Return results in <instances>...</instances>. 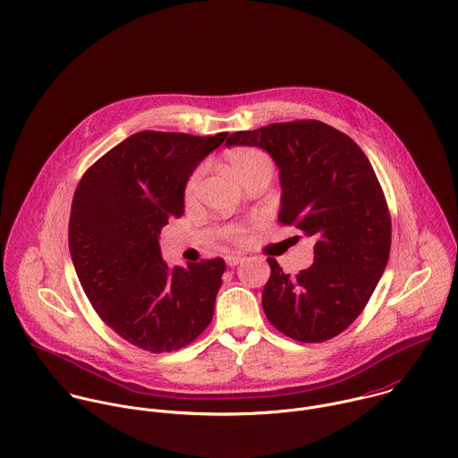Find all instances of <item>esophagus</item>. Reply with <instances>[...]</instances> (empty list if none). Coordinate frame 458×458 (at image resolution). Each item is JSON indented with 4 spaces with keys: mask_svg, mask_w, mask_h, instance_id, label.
<instances>
[{
    "mask_svg": "<svg viewBox=\"0 0 458 458\" xmlns=\"http://www.w3.org/2000/svg\"><path fill=\"white\" fill-rule=\"evenodd\" d=\"M242 261H243V256H236V254H231V256L225 258V263H227L229 267H236V265L242 263Z\"/></svg>",
    "mask_w": 458,
    "mask_h": 458,
    "instance_id": "1",
    "label": "esophagus"
}]
</instances>
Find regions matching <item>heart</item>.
<instances>
[{
  "instance_id": "heart-1",
  "label": "heart",
  "mask_w": 458,
  "mask_h": 458,
  "mask_svg": "<svg viewBox=\"0 0 458 458\" xmlns=\"http://www.w3.org/2000/svg\"><path fill=\"white\" fill-rule=\"evenodd\" d=\"M227 161H229V168L231 172L240 179L243 181L247 175L261 170V168H272V161L270 157L259 150V148H252V147H242V148H234L229 152L227 156ZM202 174H204V168H197L188 182H186V188H184V195L186 199H193L199 191V186H200V179H202Z\"/></svg>"
}]
</instances>
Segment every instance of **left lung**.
<instances>
[{"mask_svg":"<svg viewBox=\"0 0 458 458\" xmlns=\"http://www.w3.org/2000/svg\"><path fill=\"white\" fill-rule=\"evenodd\" d=\"M267 150L279 168V222L315 242L313 265L295 277L267 258L263 310L286 336L315 344L347 329L369 302L390 252V215L379 181L361 148L317 122L272 123L240 131L225 147Z\"/></svg>","mask_w":458,"mask_h":458,"instance_id":"1","label":"left lung"}]
</instances>
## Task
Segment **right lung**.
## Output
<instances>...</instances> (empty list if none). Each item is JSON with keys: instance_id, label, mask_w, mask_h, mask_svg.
I'll use <instances>...</instances> for the list:
<instances>
[{"instance_id": "1", "label": "right lung", "mask_w": 458, "mask_h": 458, "mask_svg": "<svg viewBox=\"0 0 458 458\" xmlns=\"http://www.w3.org/2000/svg\"><path fill=\"white\" fill-rule=\"evenodd\" d=\"M227 132L143 131L102 156L81 179L70 215V252L100 318L129 344L172 352L211 322L222 258L170 268L161 229L184 213V188Z\"/></svg>"}]
</instances>
